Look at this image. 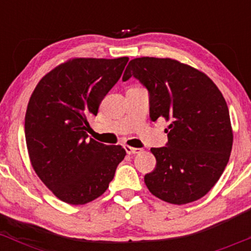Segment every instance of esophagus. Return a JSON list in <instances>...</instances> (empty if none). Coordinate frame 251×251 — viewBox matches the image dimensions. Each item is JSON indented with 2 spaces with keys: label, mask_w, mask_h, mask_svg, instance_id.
<instances>
[{
  "label": "esophagus",
  "mask_w": 251,
  "mask_h": 251,
  "mask_svg": "<svg viewBox=\"0 0 251 251\" xmlns=\"http://www.w3.org/2000/svg\"><path fill=\"white\" fill-rule=\"evenodd\" d=\"M124 149H125V151L127 152V154H135L139 152V149L131 148V146H128V145H124Z\"/></svg>",
  "instance_id": "obj_1"
}]
</instances>
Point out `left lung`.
Wrapping results in <instances>:
<instances>
[{"mask_svg": "<svg viewBox=\"0 0 251 251\" xmlns=\"http://www.w3.org/2000/svg\"><path fill=\"white\" fill-rule=\"evenodd\" d=\"M131 76L148 88L151 120L170 122L166 146L151 149L157 165L144 177L146 186L177 205L200 200L220 179L231 153L226 99L206 74L169 57L131 60L123 81Z\"/></svg>", "mask_w": 251, "mask_h": 251, "instance_id": "left-lung-1", "label": "left lung"}]
</instances>
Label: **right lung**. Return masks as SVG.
Returning a JSON list of instances; mask_svg holds the SVG:
<instances>
[{
    "label": "right lung",
    "instance_id": "right-lung-1",
    "mask_svg": "<svg viewBox=\"0 0 251 251\" xmlns=\"http://www.w3.org/2000/svg\"><path fill=\"white\" fill-rule=\"evenodd\" d=\"M127 61L71 59L46 74L31 94L25 118L31 166L65 203L82 205L100 197L125 158L120 145L87 139V117L97 116Z\"/></svg>",
    "mask_w": 251,
    "mask_h": 251
}]
</instances>
